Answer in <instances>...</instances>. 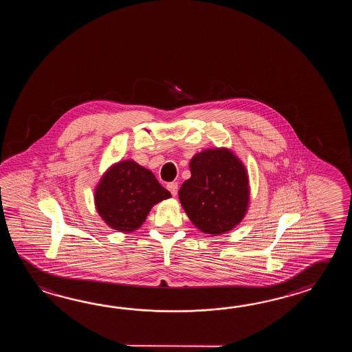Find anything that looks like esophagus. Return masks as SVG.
Segmentation results:
<instances>
[{
	"label": "esophagus",
	"instance_id": "34e87169",
	"mask_svg": "<svg viewBox=\"0 0 352 352\" xmlns=\"http://www.w3.org/2000/svg\"><path fill=\"white\" fill-rule=\"evenodd\" d=\"M167 190L171 192L173 196H176V195H177V191H179V185H177V182H170V184L167 185Z\"/></svg>",
	"mask_w": 352,
	"mask_h": 352
}]
</instances>
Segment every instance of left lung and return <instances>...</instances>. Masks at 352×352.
Segmentation results:
<instances>
[{
  "label": "left lung",
  "mask_w": 352,
  "mask_h": 352,
  "mask_svg": "<svg viewBox=\"0 0 352 352\" xmlns=\"http://www.w3.org/2000/svg\"><path fill=\"white\" fill-rule=\"evenodd\" d=\"M190 171L191 177L179 191L187 217L201 232L214 236L232 230L249 204L245 167L232 151L217 148L195 155Z\"/></svg>",
  "instance_id": "left-lung-1"
}]
</instances>
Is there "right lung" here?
I'll list each match as a JSON object with an SVG mask.
<instances>
[{
  "instance_id": "right-lung-1",
  "label": "right lung",
  "mask_w": 352,
  "mask_h": 352,
  "mask_svg": "<svg viewBox=\"0 0 352 352\" xmlns=\"http://www.w3.org/2000/svg\"><path fill=\"white\" fill-rule=\"evenodd\" d=\"M171 197L150 170L126 160L112 166L96 190V206L107 224L114 230L138 229L151 208Z\"/></svg>"
}]
</instances>
